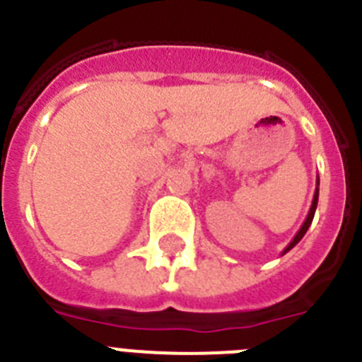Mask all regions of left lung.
<instances>
[{
	"label": "left lung",
	"instance_id": "8db88e82",
	"mask_svg": "<svg viewBox=\"0 0 362 362\" xmlns=\"http://www.w3.org/2000/svg\"><path fill=\"white\" fill-rule=\"evenodd\" d=\"M317 199H319V177H317V181H315V192H313L312 206H310V210H308V216H306L305 223H303V225H300L299 232H297L296 235H293V239H292V241H290V245L286 246V248H284V250H283V255L286 254V252H290V250H292L293 246H296L297 243L300 241V239L305 238L306 230L310 228V225H312V221H313V216H315V209H317Z\"/></svg>",
	"mask_w": 362,
	"mask_h": 362
}]
</instances>
